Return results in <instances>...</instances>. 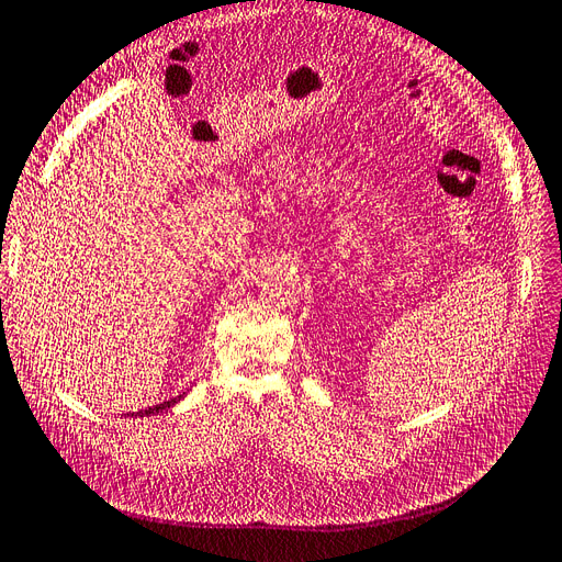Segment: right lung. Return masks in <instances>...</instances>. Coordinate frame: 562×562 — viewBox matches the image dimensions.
I'll return each instance as SVG.
<instances>
[{
  "label": "right lung",
  "mask_w": 562,
  "mask_h": 562,
  "mask_svg": "<svg viewBox=\"0 0 562 562\" xmlns=\"http://www.w3.org/2000/svg\"><path fill=\"white\" fill-rule=\"evenodd\" d=\"M182 396H184V391L180 396H176V398H171V401H164V403H159V405H151V407H145V411H138V413H131V417H151V415H159V413H164V411H168V407H173L178 401H182Z\"/></svg>",
  "instance_id": "add662e5"
}]
</instances>
